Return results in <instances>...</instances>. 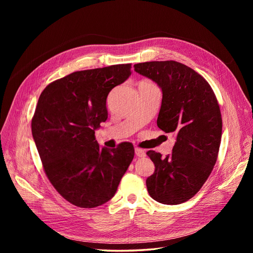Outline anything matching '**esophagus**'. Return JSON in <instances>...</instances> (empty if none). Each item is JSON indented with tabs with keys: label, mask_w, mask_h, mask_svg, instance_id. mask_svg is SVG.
<instances>
[{
	"label": "esophagus",
	"mask_w": 253,
	"mask_h": 253,
	"mask_svg": "<svg viewBox=\"0 0 253 253\" xmlns=\"http://www.w3.org/2000/svg\"><path fill=\"white\" fill-rule=\"evenodd\" d=\"M135 154L137 157H144L145 156V151L139 148H136L135 149Z\"/></svg>",
	"instance_id": "esophagus-1"
}]
</instances>
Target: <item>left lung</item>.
Returning <instances> with one entry per match:
<instances>
[{"instance_id": "8db88e82", "label": "left lung", "mask_w": 253, "mask_h": 253, "mask_svg": "<svg viewBox=\"0 0 253 253\" xmlns=\"http://www.w3.org/2000/svg\"><path fill=\"white\" fill-rule=\"evenodd\" d=\"M135 72L158 84L163 101L157 126L174 133L172 154L148 151L155 171L148 177L150 196L165 205H178L201 190L216 163L221 139L217 99L206 79L176 61L135 64Z\"/></svg>"}]
</instances>
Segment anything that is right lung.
Wrapping results in <instances>:
<instances>
[{
	"label": "right lung",
	"mask_w": 253,
	"mask_h": 253,
	"mask_svg": "<svg viewBox=\"0 0 253 253\" xmlns=\"http://www.w3.org/2000/svg\"><path fill=\"white\" fill-rule=\"evenodd\" d=\"M131 64L75 72L49 83L38 100L32 132L43 169L64 200L95 208L115 195L134 147L100 148L95 131L108 119L106 98L131 75Z\"/></svg>",
	"instance_id": "1"
}]
</instances>
